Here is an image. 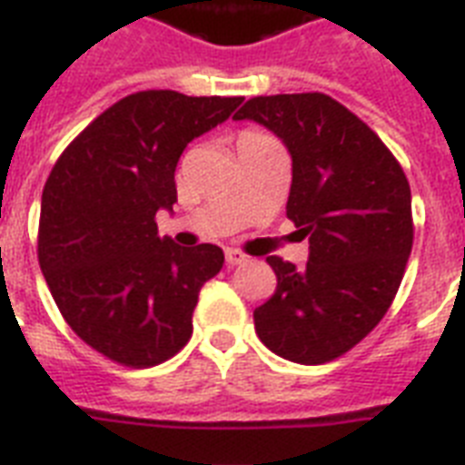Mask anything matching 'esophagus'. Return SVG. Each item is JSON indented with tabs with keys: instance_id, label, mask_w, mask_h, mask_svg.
Segmentation results:
<instances>
[{
	"instance_id": "obj_1",
	"label": "esophagus",
	"mask_w": 465,
	"mask_h": 465,
	"mask_svg": "<svg viewBox=\"0 0 465 465\" xmlns=\"http://www.w3.org/2000/svg\"><path fill=\"white\" fill-rule=\"evenodd\" d=\"M243 262H248V255H243L241 251H233V248L226 251V265L229 268H236V265H243Z\"/></svg>"
}]
</instances>
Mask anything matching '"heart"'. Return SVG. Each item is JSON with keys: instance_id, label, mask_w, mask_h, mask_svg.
Segmentation results:
<instances>
[{"instance_id": "1", "label": "heart", "mask_w": 465, "mask_h": 465, "mask_svg": "<svg viewBox=\"0 0 465 465\" xmlns=\"http://www.w3.org/2000/svg\"><path fill=\"white\" fill-rule=\"evenodd\" d=\"M248 134H253V133H248Z\"/></svg>"}]
</instances>
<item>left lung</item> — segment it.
<instances>
[{
    "mask_svg": "<svg viewBox=\"0 0 465 465\" xmlns=\"http://www.w3.org/2000/svg\"><path fill=\"white\" fill-rule=\"evenodd\" d=\"M233 120L277 134L292 156L287 217L309 239L297 268L270 255L275 294L253 311L262 345L323 364L367 338L389 311L412 251L403 168L345 105L325 94L251 98Z\"/></svg>",
    "mask_w": 465,
    "mask_h": 465,
    "instance_id": "obj_1",
    "label": "left lung"
}]
</instances>
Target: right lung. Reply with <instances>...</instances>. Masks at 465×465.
Instances as JSON below:
<instances>
[{
  "instance_id": "1",
  "label": "right lung",
  "mask_w": 465,
  "mask_h": 465,
  "mask_svg": "<svg viewBox=\"0 0 465 465\" xmlns=\"http://www.w3.org/2000/svg\"><path fill=\"white\" fill-rule=\"evenodd\" d=\"M241 98L140 91L101 113L50 171L38 262L79 338L125 367H154L193 335V311L224 265L222 248L175 246L156 212H173L183 149L222 125Z\"/></svg>"
}]
</instances>
